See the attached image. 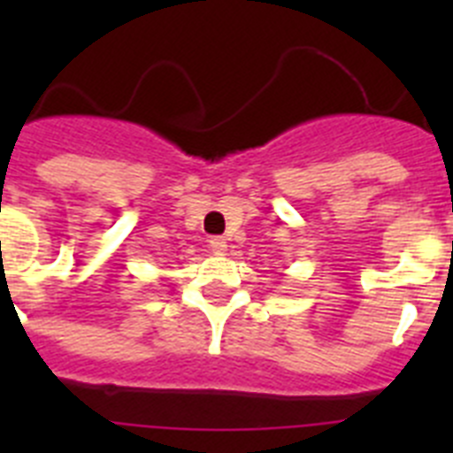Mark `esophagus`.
I'll list each match as a JSON object with an SVG mask.
<instances>
[{
  "label": "esophagus",
  "instance_id": "esophagus-1",
  "mask_svg": "<svg viewBox=\"0 0 453 453\" xmlns=\"http://www.w3.org/2000/svg\"><path fill=\"white\" fill-rule=\"evenodd\" d=\"M208 247H211L213 254H224L226 251V240L219 238V235H213V238L208 240Z\"/></svg>",
  "mask_w": 453,
  "mask_h": 453
}]
</instances>
